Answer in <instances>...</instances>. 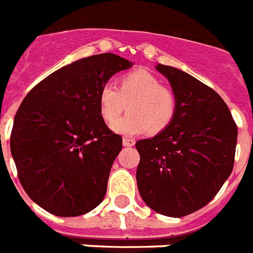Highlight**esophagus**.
<instances>
[{
  "label": "esophagus",
  "mask_w": 253,
  "mask_h": 253,
  "mask_svg": "<svg viewBox=\"0 0 253 253\" xmlns=\"http://www.w3.org/2000/svg\"><path fill=\"white\" fill-rule=\"evenodd\" d=\"M135 144V140L131 139V137H123V145L125 147H132Z\"/></svg>",
  "instance_id": "34e87169"
}]
</instances>
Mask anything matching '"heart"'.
Here are the masks:
<instances>
[{
  "mask_svg": "<svg viewBox=\"0 0 253 253\" xmlns=\"http://www.w3.org/2000/svg\"><path fill=\"white\" fill-rule=\"evenodd\" d=\"M127 108L129 114L115 120ZM98 110L102 120L120 135L133 136L145 131L160 133L173 122L176 112L175 94L161 85L153 74L136 70L123 75L114 88L104 84L98 92Z\"/></svg>",
  "mask_w": 253,
  "mask_h": 253,
  "instance_id": "1",
  "label": "heart"
}]
</instances>
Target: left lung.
<instances>
[{
	"label": "left lung",
	"instance_id": "8db88e82",
	"mask_svg": "<svg viewBox=\"0 0 253 253\" xmlns=\"http://www.w3.org/2000/svg\"><path fill=\"white\" fill-rule=\"evenodd\" d=\"M176 98L173 122L137 140V188L145 204L183 217L208 204L233 171L238 128L219 94L182 70L156 65Z\"/></svg>",
	"mask_w": 253,
	"mask_h": 253
}]
</instances>
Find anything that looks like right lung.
I'll return each instance as SVG.
<instances>
[{
  "label": "right lung",
  "mask_w": 253,
  "mask_h": 253,
  "mask_svg": "<svg viewBox=\"0 0 253 253\" xmlns=\"http://www.w3.org/2000/svg\"><path fill=\"white\" fill-rule=\"evenodd\" d=\"M132 65L113 53L78 59L41 80L20 104L10 149L20 184L46 212L77 217L105 198L122 136L102 120L98 92Z\"/></svg>",
  "instance_id": "1"
}]
</instances>
